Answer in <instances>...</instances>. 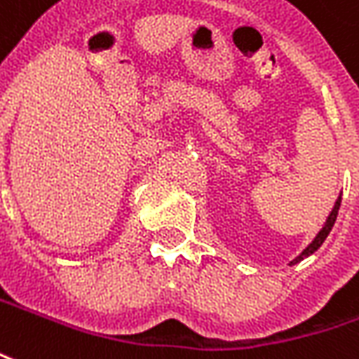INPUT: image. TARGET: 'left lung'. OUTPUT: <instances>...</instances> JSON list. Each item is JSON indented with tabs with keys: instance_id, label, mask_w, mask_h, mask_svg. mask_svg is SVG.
<instances>
[{
	"instance_id": "8db88e82",
	"label": "left lung",
	"mask_w": 359,
	"mask_h": 359,
	"mask_svg": "<svg viewBox=\"0 0 359 359\" xmlns=\"http://www.w3.org/2000/svg\"><path fill=\"white\" fill-rule=\"evenodd\" d=\"M339 207H341V196H339V200L335 201V207H333V211L329 213L327 220H325V224H323V228H321L320 232H318V236L314 238V241H312V243H310V245H308L306 249H304V251H302V253L297 257V259H293V261H291V264H297V262H301L302 259H306V257H310V255L314 253V251H318V249H320L321 243L325 241V238H327L329 232H331V228H333V224H335L337 215H339Z\"/></svg>"
}]
</instances>
